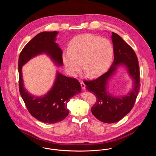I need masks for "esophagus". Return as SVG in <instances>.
<instances>
[{
	"mask_svg": "<svg viewBox=\"0 0 156 156\" xmlns=\"http://www.w3.org/2000/svg\"><path fill=\"white\" fill-rule=\"evenodd\" d=\"M80 85H81V87H82V89H85V87H86V85H85V84L83 83V81H82V82H80Z\"/></svg>",
	"mask_w": 156,
	"mask_h": 156,
	"instance_id": "1",
	"label": "esophagus"
}]
</instances>
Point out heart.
Returning a JSON list of instances; mask_svg holds the SVG:
<instances>
[{
  "instance_id": "b5f03b06",
  "label": "heart",
  "mask_w": 156,
  "mask_h": 156,
  "mask_svg": "<svg viewBox=\"0 0 156 156\" xmlns=\"http://www.w3.org/2000/svg\"><path fill=\"white\" fill-rule=\"evenodd\" d=\"M113 47L111 41L100 36L90 34L73 38L68 50L62 55V60L68 71L72 74L83 70L90 77H97L105 73L111 64Z\"/></svg>"
}]
</instances>
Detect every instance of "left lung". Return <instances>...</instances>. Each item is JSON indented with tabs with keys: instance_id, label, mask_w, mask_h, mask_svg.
<instances>
[{
	"instance_id": "8db88e82",
	"label": "left lung",
	"mask_w": 156,
	"mask_h": 156,
	"mask_svg": "<svg viewBox=\"0 0 156 156\" xmlns=\"http://www.w3.org/2000/svg\"><path fill=\"white\" fill-rule=\"evenodd\" d=\"M111 37L114 54L111 67L97 79L83 81L87 89L96 97V101L91 108L92 113L98 120L105 123L118 122L131 111L140 87L138 59L133 49L118 34L112 32ZM119 65H124L127 67L134 79V88L126 96L114 97L107 91V83Z\"/></svg>"
}]
</instances>
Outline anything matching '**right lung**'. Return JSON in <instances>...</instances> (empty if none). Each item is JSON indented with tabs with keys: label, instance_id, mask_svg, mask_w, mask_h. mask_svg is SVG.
<instances>
[{
	"label": "right lung",
	"instance_id": "add662e5",
	"mask_svg": "<svg viewBox=\"0 0 156 156\" xmlns=\"http://www.w3.org/2000/svg\"><path fill=\"white\" fill-rule=\"evenodd\" d=\"M56 31L43 32L37 35L23 48L19 58V91L30 115L40 121L54 124L64 119L69 113L67 103L69 98L80 93L81 86L75 78L68 77L57 73L55 82L44 97H35L23 87L22 67L37 55L45 53L58 66H62V51L55 41Z\"/></svg>",
	"mask_w": 156,
	"mask_h": 156
}]
</instances>
